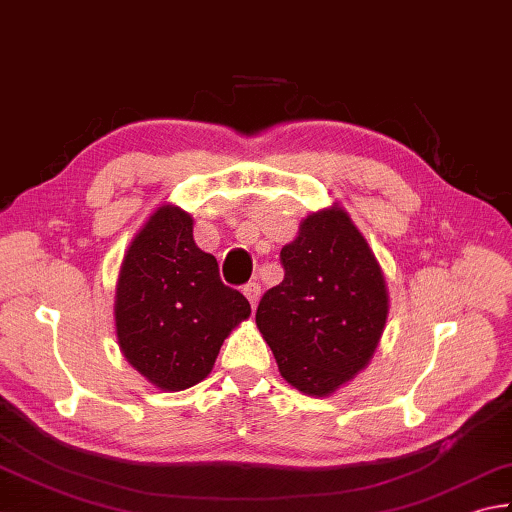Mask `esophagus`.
Segmentation results:
<instances>
[{
  "label": "esophagus",
  "instance_id": "1",
  "mask_svg": "<svg viewBox=\"0 0 512 512\" xmlns=\"http://www.w3.org/2000/svg\"><path fill=\"white\" fill-rule=\"evenodd\" d=\"M243 294L247 296V301L252 303V307H256L258 301H260V285L258 283H247L243 287Z\"/></svg>",
  "mask_w": 512,
  "mask_h": 512
}]
</instances>
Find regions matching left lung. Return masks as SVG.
<instances>
[{
    "instance_id": "obj_1",
    "label": "left lung",
    "mask_w": 512,
    "mask_h": 512,
    "mask_svg": "<svg viewBox=\"0 0 512 512\" xmlns=\"http://www.w3.org/2000/svg\"><path fill=\"white\" fill-rule=\"evenodd\" d=\"M283 283L267 289L256 325L281 376L310 397H327L370 363L388 318V287L350 214L307 216L281 249Z\"/></svg>"
}]
</instances>
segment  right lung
<instances>
[{"label":"right lung","mask_w":512,"mask_h":512,"mask_svg":"<svg viewBox=\"0 0 512 512\" xmlns=\"http://www.w3.org/2000/svg\"><path fill=\"white\" fill-rule=\"evenodd\" d=\"M113 314L124 359L160 390L178 392L205 379L252 307L196 245L194 218L162 205L124 254Z\"/></svg>","instance_id":"right-lung-1"}]
</instances>
